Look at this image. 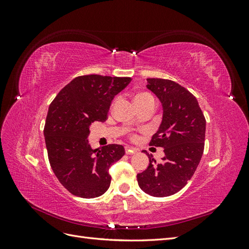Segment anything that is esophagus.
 Instances as JSON below:
<instances>
[{
    "instance_id": "34e87169",
    "label": "esophagus",
    "mask_w": 249,
    "mask_h": 249,
    "mask_svg": "<svg viewBox=\"0 0 249 249\" xmlns=\"http://www.w3.org/2000/svg\"><path fill=\"white\" fill-rule=\"evenodd\" d=\"M124 149H125V154H126V155H133L134 153L137 152L136 148L131 147V146H125Z\"/></svg>"
}]
</instances>
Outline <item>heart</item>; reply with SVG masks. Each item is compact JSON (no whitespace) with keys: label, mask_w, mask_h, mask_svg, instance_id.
<instances>
[{"label":"heart","mask_w":249,"mask_h":249,"mask_svg":"<svg viewBox=\"0 0 249 249\" xmlns=\"http://www.w3.org/2000/svg\"><path fill=\"white\" fill-rule=\"evenodd\" d=\"M146 99H154V97H153L152 95H150L149 93H146V92H139V93H137L136 95L134 96V102H139V101H143V100H146ZM132 139H133V140H136V139H137L136 135H133Z\"/></svg>","instance_id":"obj_1"}]
</instances>
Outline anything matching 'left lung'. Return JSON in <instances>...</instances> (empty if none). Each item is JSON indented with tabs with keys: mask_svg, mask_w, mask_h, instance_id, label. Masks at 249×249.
Instances as JSON below:
<instances>
[{
	"mask_svg": "<svg viewBox=\"0 0 249 249\" xmlns=\"http://www.w3.org/2000/svg\"><path fill=\"white\" fill-rule=\"evenodd\" d=\"M146 87L162 103L163 118L150 146L164 148L160 163L148 155V167L137 175L141 190L155 197L176 194L196 170L205 148L206 118L190 91L166 79H146Z\"/></svg>",
	"mask_w": 249,
	"mask_h": 249,
	"instance_id": "8db88e82",
	"label": "left lung"
}]
</instances>
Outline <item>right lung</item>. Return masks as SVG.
Listing matches in <instances>:
<instances>
[{"instance_id":"obj_1","label":"right lung","mask_w":249,"mask_h":249,"mask_svg":"<svg viewBox=\"0 0 249 249\" xmlns=\"http://www.w3.org/2000/svg\"><path fill=\"white\" fill-rule=\"evenodd\" d=\"M132 81L127 77L86 74L74 78L50 105L44 139L51 167L65 189L82 198L99 197L111 183L109 168L124 155L119 144L93 149L89 126L104 123L114 96Z\"/></svg>"}]
</instances>
